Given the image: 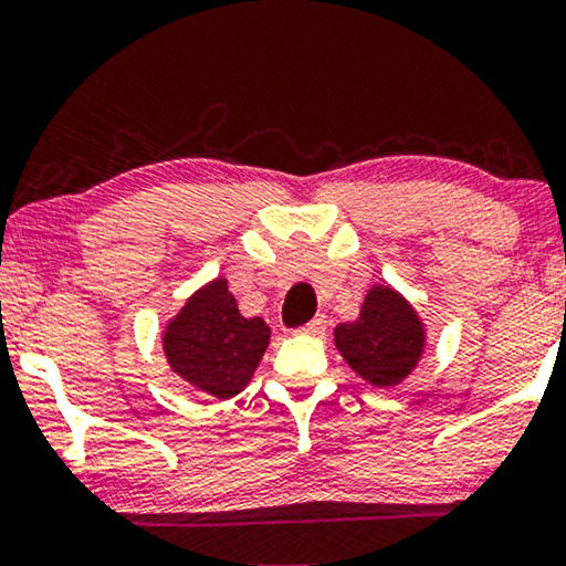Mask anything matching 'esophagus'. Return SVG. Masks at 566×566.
I'll list each match as a JSON object with an SVG mask.
<instances>
[{
  "mask_svg": "<svg viewBox=\"0 0 566 566\" xmlns=\"http://www.w3.org/2000/svg\"><path fill=\"white\" fill-rule=\"evenodd\" d=\"M324 329H327V316H314V319L304 324L298 332L301 335H322Z\"/></svg>",
  "mask_w": 566,
  "mask_h": 566,
  "instance_id": "obj_1",
  "label": "esophagus"
}]
</instances>
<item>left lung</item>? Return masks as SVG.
<instances>
[{
  "instance_id": "left-lung-1",
  "label": "left lung",
  "mask_w": 566,
  "mask_h": 566,
  "mask_svg": "<svg viewBox=\"0 0 566 566\" xmlns=\"http://www.w3.org/2000/svg\"><path fill=\"white\" fill-rule=\"evenodd\" d=\"M335 345L360 378L386 389L412 374L424 350V327L412 304L389 285H374L355 322L335 329Z\"/></svg>"
}]
</instances>
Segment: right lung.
I'll use <instances>...</instances> for the list:
<instances>
[{
	"label": "right lung",
	"instance_id": "obj_1",
	"mask_svg": "<svg viewBox=\"0 0 566 566\" xmlns=\"http://www.w3.org/2000/svg\"><path fill=\"white\" fill-rule=\"evenodd\" d=\"M268 343L270 327L260 316L239 314L227 277L192 293L161 337L169 368L219 399L234 397L252 381Z\"/></svg>",
	"mask_w": 566,
	"mask_h": 566
}]
</instances>
